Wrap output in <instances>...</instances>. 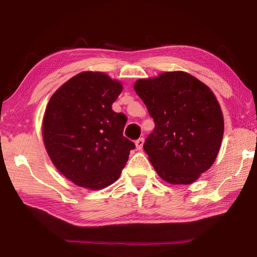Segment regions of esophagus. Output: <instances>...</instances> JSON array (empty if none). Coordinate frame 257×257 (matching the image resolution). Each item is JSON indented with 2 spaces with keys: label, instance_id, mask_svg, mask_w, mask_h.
<instances>
[{
  "label": "esophagus",
  "instance_id": "1",
  "mask_svg": "<svg viewBox=\"0 0 257 257\" xmlns=\"http://www.w3.org/2000/svg\"><path fill=\"white\" fill-rule=\"evenodd\" d=\"M135 145H136V149L138 151H141L143 149V145H144V138H139L136 141V143H135Z\"/></svg>",
  "mask_w": 257,
  "mask_h": 257
}]
</instances>
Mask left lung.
<instances>
[{
	"label": "left lung",
	"mask_w": 257,
	"mask_h": 257,
	"mask_svg": "<svg viewBox=\"0 0 257 257\" xmlns=\"http://www.w3.org/2000/svg\"><path fill=\"white\" fill-rule=\"evenodd\" d=\"M134 89L155 122L144 151L156 173L168 184H193L212 167L222 143L223 113L214 93L185 71L138 79Z\"/></svg>",
	"instance_id": "left-lung-1"
}]
</instances>
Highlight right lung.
Returning <instances> with one entry per match:
<instances>
[{
    "label": "right lung",
    "mask_w": 257,
    "mask_h": 257,
    "mask_svg": "<svg viewBox=\"0 0 257 257\" xmlns=\"http://www.w3.org/2000/svg\"><path fill=\"white\" fill-rule=\"evenodd\" d=\"M122 84L101 71L73 76L52 95L43 142L52 163L73 184L99 190L119 179L135 144L123 137L127 118L112 110Z\"/></svg>",
    "instance_id": "1"
}]
</instances>
